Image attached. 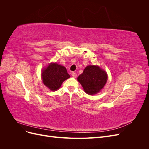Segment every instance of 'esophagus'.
<instances>
[{
    "instance_id": "1",
    "label": "esophagus",
    "mask_w": 149,
    "mask_h": 149,
    "mask_svg": "<svg viewBox=\"0 0 149 149\" xmlns=\"http://www.w3.org/2000/svg\"><path fill=\"white\" fill-rule=\"evenodd\" d=\"M72 76H73V78H76V76H77V74H76V73H74L73 72V73H72Z\"/></svg>"
}]
</instances>
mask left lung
I'll list each match as a JSON object with an SVG mask.
<instances>
[{"instance_id":"1","label":"left lung","mask_w":149,"mask_h":149,"mask_svg":"<svg viewBox=\"0 0 149 149\" xmlns=\"http://www.w3.org/2000/svg\"><path fill=\"white\" fill-rule=\"evenodd\" d=\"M106 72L98 66H88L80 74L78 81L82 85L84 91L90 95L100 92L107 82Z\"/></svg>"}]
</instances>
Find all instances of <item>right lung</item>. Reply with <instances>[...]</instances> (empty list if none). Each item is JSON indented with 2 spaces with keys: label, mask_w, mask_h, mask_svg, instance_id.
<instances>
[{
  "label": "right lung",
  "mask_w": 149,
  "mask_h": 149,
  "mask_svg": "<svg viewBox=\"0 0 149 149\" xmlns=\"http://www.w3.org/2000/svg\"><path fill=\"white\" fill-rule=\"evenodd\" d=\"M42 76L43 84L52 91L59 89L63 82L70 77L65 67L56 63L49 64L43 69Z\"/></svg>",
  "instance_id": "right-lung-1"
}]
</instances>
